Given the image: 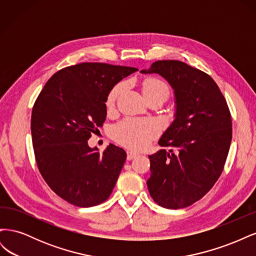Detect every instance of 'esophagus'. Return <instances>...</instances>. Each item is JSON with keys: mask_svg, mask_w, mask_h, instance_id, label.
<instances>
[{"mask_svg": "<svg viewBox=\"0 0 256 256\" xmlns=\"http://www.w3.org/2000/svg\"><path fill=\"white\" fill-rule=\"evenodd\" d=\"M138 156V152H127V159L128 160H132L134 159L136 157Z\"/></svg>", "mask_w": 256, "mask_h": 256, "instance_id": "34e87169", "label": "esophagus"}]
</instances>
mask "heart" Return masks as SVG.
I'll return each mask as SVG.
<instances>
[{"instance_id": "obj_1", "label": "heart", "mask_w": 256, "mask_h": 256, "mask_svg": "<svg viewBox=\"0 0 256 256\" xmlns=\"http://www.w3.org/2000/svg\"><path fill=\"white\" fill-rule=\"evenodd\" d=\"M122 90V84H118L110 90L106 97V106L112 108ZM142 90L145 98L159 97L168 99L170 90L166 83L161 79L150 76L142 83ZM159 134L158 124L152 120H124L112 129L113 138L122 145L134 150H141L150 143Z\"/></svg>"}]
</instances>
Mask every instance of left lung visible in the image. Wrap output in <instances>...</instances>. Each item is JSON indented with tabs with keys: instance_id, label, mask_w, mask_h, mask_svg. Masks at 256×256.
Returning a JSON list of instances; mask_svg holds the SVG:
<instances>
[{
	"instance_id": "left-lung-1",
	"label": "left lung",
	"mask_w": 256,
	"mask_h": 256,
	"mask_svg": "<svg viewBox=\"0 0 256 256\" xmlns=\"http://www.w3.org/2000/svg\"><path fill=\"white\" fill-rule=\"evenodd\" d=\"M142 74H158L175 96V120L159 140L162 147L148 156L150 194L168 209L196 203L220 177L232 141L226 100L210 76L180 60H157Z\"/></svg>"
}]
</instances>
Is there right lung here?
I'll list each match as a JSON object with an SVG mask.
<instances>
[{
  "label": "right lung",
  "instance_id": "1",
  "mask_svg": "<svg viewBox=\"0 0 256 256\" xmlns=\"http://www.w3.org/2000/svg\"><path fill=\"white\" fill-rule=\"evenodd\" d=\"M134 67L81 63L60 69L46 83L33 106L30 132L38 170L68 203L92 207L110 196L126 152L110 144L104 152L88 140L106 116V97Z\"/></svg>",
  "mask_w": 256,
  "mask_h": 256
}]
</instances>
